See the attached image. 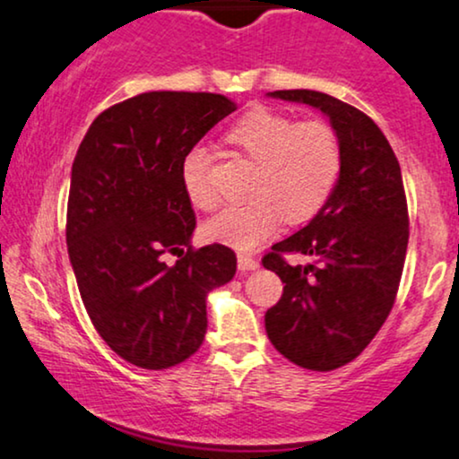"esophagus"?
Instances as JSON below:
<instances>
[{"mask_svg":"<svg viewBox=\"0 0 459 459\" xmlns=\"http://www.w3.org/2000/svg\"><path fill=\"white\" fill-rule=\"evenodd\" d=\"M237 267H239V272H254V269H258V261L247 256V254H239L237 256Z\"/></svg>","mask_w":459,"mask_h":459,"instance_id":"34e87169","label":"esophagus"}]
</instances>
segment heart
<instances>
[{
	"instance_id": "b5f03b06",
	"label": "heart",
	"mask_w": 459,
	"mask_h": 459,
	"mask_svg": "<svg viewBox=\"0 0 459 459\" xmlns=\"http://www.w3.org/2000/svg\"><path fill=\"white\" fill-rule=\"evenodd\" d=\"M226 141L254 164L246 195L250 201L213 215L203 235L215 244L252 250L278 230L282 218L301 224L314 218L342 173V145L325 121H301L269 108H252L226 130ZM212 158L195 149L184 160L186 195L196 209L215 207Z\"/></svg>"
}]
</instances>
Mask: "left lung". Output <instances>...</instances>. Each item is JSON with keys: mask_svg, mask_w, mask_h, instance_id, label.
<instances>
[{"mask_svg": "<svg viewBox=\"0 0 459 459\" xmlns=\"http://www.w3.org/2000/svg\"><path fill=\"white\" fill-rule=\"evenodd\" d=\"M269 98L327 115L342 145V173L310 224L263 256L284 282L264 314L269 340L289 361L329 372L361 355L394 307L408 246V209L394 149L366 113L323 91L282 90ZM284 253L315 258L289 265Z\"/></svg>", "mask_w": 459, "mask_h": 459, "instance_id": "1", "label": "left lung"}]
</instances>
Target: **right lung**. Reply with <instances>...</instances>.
<instances>
[{
    "label": "right lung",
    "instance_id": "obj_1",
    "mask_svg": "<svg viewBox=\"0 0 459 459\" xmlns=\"http://www.w3.org/2000/svg\"><path fill=\"white\" fill-rule=\"evenodd\" d=\"M235 108L220 93H139L93 119L72 162L70 264L93 327L132 366L167 369L195 355L207 292L237 272L230 247L192 250L181 177L192 147Z\"/></svg>",
    "mask_w": 459,
    "mask_h": 459
}]
</instances>
